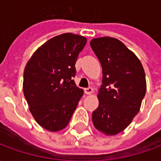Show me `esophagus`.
I'll return each instance as SVG.
<instances>
[{
  "label": "esophagus",
  "instance_id": "1",
  "mask_svg": "<svg viewBox=\"0 0 161 161\" xmlns=\"http://www.w3.org/2000/svg\"><path fill=\"white\" fill-rule=\"evenodd\" d=\"M93 92V89L91 87H88L84 89V93L87 95H91Z\"/></svg>",
  "mask_w": 161,
  "mask_h": 161
}]
</instances>
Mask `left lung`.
Returning a JSON list of instances; mask_svg holds the SVG:
<instances>
[{
  "label": "left lung",
  "instance_id": "1",
  "mask_svg": "<svg viewBox=\"0 0 161 161\" xmlns=\"http://www.w3.org/2000/svg\"><path fill=\"white\" fill-rule=\"evenodd\" d=\"M91 46L103 68L99 105L92 121L103 134L117 135L140 110L147 91L144 69L135 53L116 39H93Z\"/></svg>",
  "mask_w": 161,
  "mask_h": 161
}]
</instances>
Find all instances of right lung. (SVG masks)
Instances as JSON below:
<instances>
[{"mask_svg": "<svg viewBox=\"0 0 161 161\" xmlns=\"http://www.w3.org/2000/svg\"><path fill=\"white\" fill-rule=\"evenodd\" d=\"M86 41V38L70 33L54 37L26 64L24 96L34 119L46 130L65 128L84 94L73 78L75 64Z\"/></svg>", "mask_w": 161, "mask_h": 161, "instance_id": "1", "label": "right lung"}]
</instances>
